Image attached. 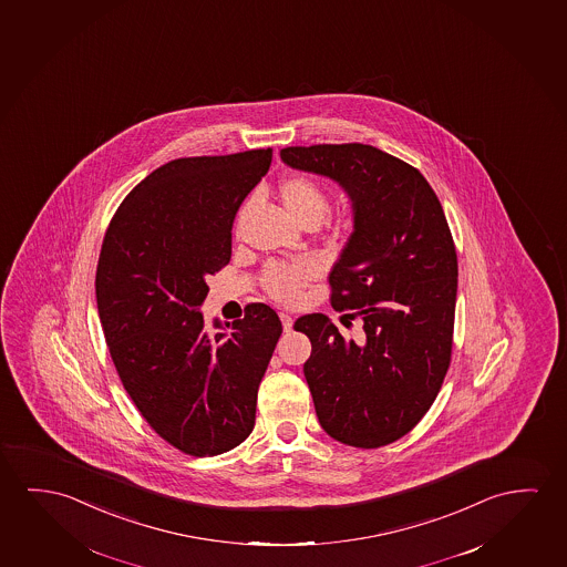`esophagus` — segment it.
I'll return each instance as SVG.
<instances>
[{"label": "esophagus", "instance_id": "esophagus-1", "mask_svg": "<svg viewBox=\"0 0 567 567\" xmlns=\"http://www.w3.org/2000/svg\"><path fill=\"white\" fill-rule=\"evenodd\" d=\"M280 322H282V330L290 331L292 330V318L290 316L285 315V312H280Z\"/></svg>", "mask_w": 567, "mask_h": 567}]
</instances>
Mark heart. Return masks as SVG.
I'll use <instances>...</instances> for the list:
<instances>
[{
	"mask_svg": "<svg viewBox=\"0 0 567 567\" xmlns=\"http://www.w3.org/2000/svg\"><path fill=\"white\" fill-rule=\"evenodd\" d=\"M280 198L285 202L292 218L305 224H320L328 209L330 198L322 184L312 176H288L279 186ZM249 204L237 212L236 227L244 224ZM320 262L312 257H298L290 261H270L261 275V287L272 300L280 305H295L302 297L305 288L320 275Z\"/></svg>",
	"mask_w": 567,
	"mask_h": 567,
	"instance_id": "obj_1",
	"label": "heart"
}]
</instances>
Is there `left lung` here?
I'll use <instances>...</instances> for the list:
<instances>
[{"mask_svg": "<svg viewBox=\"0 0 567 567\" xmlns=\"http://www.w3.org/2000/svg\"><path fill=\"white\" fill-rule=\"evenodd\" d=\"M280 158L330 176L355 226L333 265V310L361 318L348 340L323 315L295 328L312 341L305 377L320 426L373 450L409 434L436 401L452 361L457 252L436 192L419 168L363 143L287 147Z\"/></svg>", "mask_w": 567, "mask_h": 567, "instance_id": "8db88e82", "label": "left lung"}]
</instances>
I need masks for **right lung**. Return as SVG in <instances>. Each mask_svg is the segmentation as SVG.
Instances as JSON below:
<instances>
[{
    "label": "right lung",
    "mask_w": 567,
    "mask_h": 567,
    "mask_svg": "<svg viewBox=\"0 0 567 567\" xmlns=\"http://www.w3.org/2000/svg\"><path fill=\"white\" fill-rule=\"evenodd\" d=\"M272 148L175 158L125 196L105 231L96 300L105 343L141 416L183 453L229 452L255 426L282 323L255 302L216 332L198 306L231 259V226Z\"/></svg>",
    "instance_id": "add662e5"
}]
</instances>
